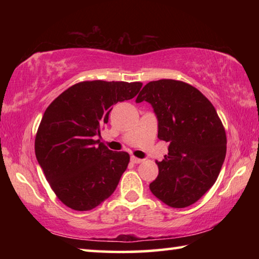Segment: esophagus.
I'll list each match as a JSON object with an SVG mask.
<instances>
[{
	"mask_svg": "<svg viewBox=\"0 0 259 259\" xmlns=\"http://www.w3.org/2000/svg\"><path fill=\"white\" fill-rule=\"evenodd\" d=\"M130 160H131V162H133V163H136V164L142 163V162H144V159H138V157H135V156H131Z\"/></svg>",
	"mask_w": 259,
	"mask_h": 259,
	"instance_id": "1",
	"label": "esophagus"
}]
</instances>
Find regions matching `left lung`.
<instances>
[{"label":"left lung","mask_w":259,"mask_h":259,"mask_svg":"<svg viewBox=\"0 0 259 259\" xmlns=\"http://www.w3.org/2000/svg\"><path fill=\"white\" fill-rule=\"evenodd\" d=\"M150 103L157 119V138L169 143L168 155L156 161L159 175L150 184L157 199L172 208L196 202L221 172L226 134L212 104L185 82H148L136 103Z\"/></svg>","instance_id":"8db88e82"}]
</instances>
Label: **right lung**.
I'll return each instance as SVG.
<instances>
[{
    "instance_id": "1",
    "label": "right lung",
    "mask_w": 259,
    "mask_h": 259,
    "mask_svg": "<svg viewBox=\"0 0 259 259\" xmlns=\"http://www.w3.org/2000/svg\"><path fill=\"white\" fill-rule=\"evenodd\" d=\"M140 82L85 81L59 95L46 109L35 155L47 181L68 208L88 211L115 191L130 156L95 140L117 102L133 99Z\"/></svg>"
}]
</instances>
